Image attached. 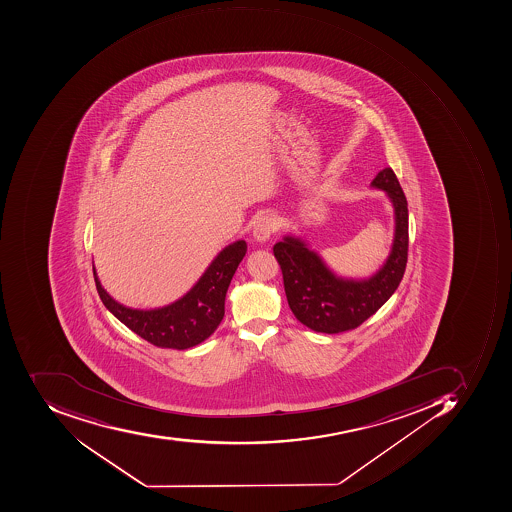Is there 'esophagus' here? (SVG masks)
<instances>
[{"label": "esophagus", "mask_w": 512, "mask_h": 512, "mask_svg": "<svg viewBox=\"0 0 512 512\" xmlns=\"http://www.w3.org/2000/svg\"><path fill=\"white\" fill-rule=\"evenodd\" d=\"M278 229H280V221L277 220V217L269 214L263 215V217L255 221L252 235H254L258 243H264V241H268L269 238L272 237V234H275Z\"/></svg>", "instance_id": "34e87169"}]
</instances>
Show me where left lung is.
Segmentation results:
<instances>
[{
    "label": "left lung",
    "mask_w": 512,
    "mask_h": 512,
    "mask_svg": "<svg viewBox=\"0 0 512 512\" xmlns=\"http://www.w3.org/2000/svg\"><path fill=\"white\" fill-rule=\"evenodd\" d=\"M372 188L385 191L394 206L395 234L386 263L365 280L343 278L301 238L286 235L274 246L283 272L284 292L298 321L315 332L338 334L358 328L397 291L408 263V201L391 167L372 180Z\"/></svg>",
    "instance_id": "1"
}]
</instances>
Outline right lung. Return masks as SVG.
<instances>
[{
  "instance_id": "1",
  "label": "right lung",
  "mask_w": 512,
  "mask_h": 512,
  "mask_svg": "<svg viewBox=\"0 0 512 512\" xmlns=\"http://www.w3.org/2000/svg\"><path fill=\"white\" fill-rule=\"evenodd\" d=\"M248 251L244 240L229 244L209 264L188 294L163 308H126L104 291L94 268L98 295L124 326L158 348H194L211 337L224 317V298L238 264Z\"/></svg>"
}]
</instances>
